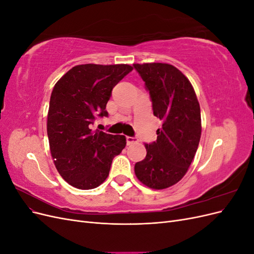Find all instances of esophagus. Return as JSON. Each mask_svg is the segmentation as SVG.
I'll use <instances>...</instances> for the list:
<instances>
[{
    "mask_svg": "<svg viewBox=\"0 0 254 254\" xmlns=\"http://www.w3.org/2000/svg\"><path fill=\"white\" fill-rule=\"evenodd\" d=\"M126 142H127V145H131V144L137 142V137L128 135V136H126Z\"/></svg>",
    "mask_w": 254,
    "mask_h": 254,
    "instance_id": "esophagus-1",
    "label": "esophagus"
}]
</instances>
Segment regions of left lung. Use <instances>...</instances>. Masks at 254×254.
Returning <instances> with one entry per match:
<instances>
[{
    "label": "left lung",
    "instance_id": "8db88e82",
    "mask_svg": "<svg viewBox=\"0 0 254 254\" xmlns=\"http://www.w3.org/2000/svg\"><path fill=\"white\" fill-rule=\"evenodd\" d=\"M149 92L153 115L162 121L157 141L145 144L147 153L134 173L146 187L170 188L187 174L200 141L201 117L196 93L178 68L167 64H134Z\"/></svg>",
    "mask_w": 254,
    "mask_h": 254
}]
</instances>
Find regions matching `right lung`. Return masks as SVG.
Here are the masks:
<instances>
[{"label": "right lung", "instance_id": "right-lung-1", "mask_svg": "<svg viewBox=\"0 0 254 254\" xmlns=\"http://www.w3.org/2000/svg\"><path fill=\"white\" fill-rule=\"evenodd\" d=\"M133 70L129 64H80L72 67L53 89L48 136L54 163L61 177L80 190L95 189L109 175L112 160L126 137L91 129L108 117L112 89Z\"/></svg>", "mask_w": 254, "mask_h": 254}]
</instances>
